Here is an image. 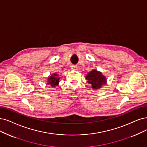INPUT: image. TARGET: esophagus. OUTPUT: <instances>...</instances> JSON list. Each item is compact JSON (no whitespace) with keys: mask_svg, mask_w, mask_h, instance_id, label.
<instances>
[{"mask_svg":"<svg viewBox=\"0 0 147 147\" xmlns=\"http://www.w3.org/2000/svg\"><path fill=\"white\" fill-rule=\"evenodd\" d=\"M78 68L77 66H76V65H71V69H73V70H76Z\"/></svg>","mask_w":147,"mask_h":147,"instance_id":"1","label":"esophagus"}]
</instances>
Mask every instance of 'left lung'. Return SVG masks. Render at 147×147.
<instances>
[{
  "label": "left lung",
  "mask_w": 147,
  "mask_h": 147,
  "mask_svg": "<svg viewBox=\"0 0 147 147\" xmlns=\"http://www.w3.org/2000/svg\"><path fill=\"white\" fill-rule=\"evenodd\" d=\"M88 82L92 85L93 89H99L101 86L106 84L107 79L104 75L96 70H93L89 72L86 76Z\"/></svg>",
  "instance_id": "1"
}]
</instances>
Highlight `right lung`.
<instances>
[{
    "label": "right lung",
    "mask_w": 147,
    "mask_h": 147,
    "mask_svg": "<svg viewBox=\"0 0 147 147\" xmlns=\"http://www.w3.org/2000/svg\"><path fill=\"white\" fill-rule=\"evenodd\" d=\"M58 75L57 74H54L53 76H51L50 77V78H48V85H50L52 87H54V86H56V85H58L59 82V79L60 78H57Z\"/></svg>",
    "instance_id": "right-lung-1"
}]
</instances>
